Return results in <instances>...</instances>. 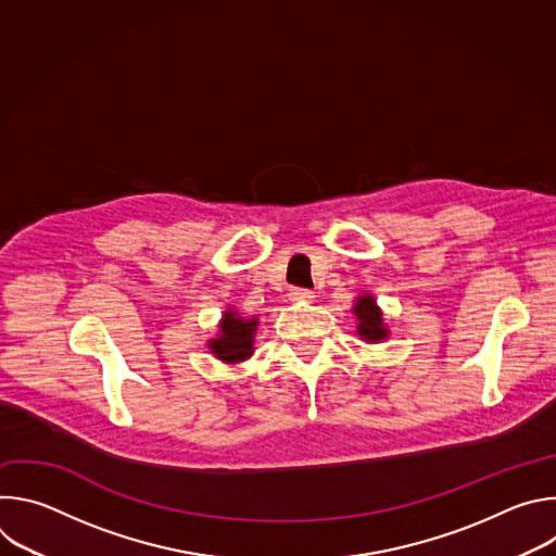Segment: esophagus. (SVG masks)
<instances>
[{
  "label": "esophagus",
  "instance_id": "1",
  "mask_svg": "<svg viewBox=\"0 0 556 556\" xmlns=\"http://www.w3.org/2000/svg\"><path fill=\"white\" fill-rule=\"evenodd\" d=\"M288 296L292 303H312L314 301V292L305 290V288H292Z\"/></svg>",
  "mask_w": 556,
  "mask_h": 556
}]
</instances>
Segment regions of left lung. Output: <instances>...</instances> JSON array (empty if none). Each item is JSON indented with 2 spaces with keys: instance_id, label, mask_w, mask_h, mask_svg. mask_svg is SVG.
Wrapping results in <instances>:
<instances>
[{
  "instance_id": "left-lung-1",
  "label": "left lung",
  "mask_w": 556,
  "mask_h": 556,
  "mask_svg": "<svg viewBox=\"0 0 556 556\" xmlns=\"http://www.w3.org/2000/svg\"><path fill=\"white\" fill-rule=\"evenodd\" d=\"M352 314L356 316V334L361 337V341L374 345V343H382L384 339H389L384 314H382L380 305L376 303L374 294L361 292L354 299Z\"/></svg>"
}]
</instances>
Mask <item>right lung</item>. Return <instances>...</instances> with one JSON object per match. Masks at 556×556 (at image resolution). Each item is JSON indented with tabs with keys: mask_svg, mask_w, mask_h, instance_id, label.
<instances>
[{
	"mask_svg": "<svg viewBox=\"0 0 556 556\" xmlns=\"http://www.w3.org/2000/svg\"><path fill=\"white\" fill-rule=\"evenodd\" d=\"M257 326L260 316H244L235 307H226L217 324V334L206 341V348L226 365L244 363L255 354Z\"/></svg>",
	"mask_w": 556,
	"mask_h": 556,
	"instance_id": "right-lung-1",
	"label": "right lung"
}]
</instances>
